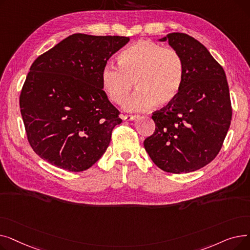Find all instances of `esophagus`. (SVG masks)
Instances as JSON below:
<instances>
[{
  "mask_svg": "<svg viewBox=\"0 0 250 250\" xmlns=\"http://www.w3.org/2000/svg\"><path fill=\"white\" fill-rule=\"evenodd\" d=\"M122 118L124 121L128 122V121H135L136 118H138V116L137 115H123Z\"/></svg>",
  "mask_w": 250,
  "mask_h": 250,
  "instance_id": "34e87169",
  "label": "esophagus"
}]
</instances>
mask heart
<instances>
[{
  "label": "heart",
  "instance_id": "heart-1",
  "mask_svg": "<svg viewBox=\"0 0 250 250\" xmlns=\"http://www.w3.org/2000/svg\"><path fill=\"white\" fill-rule=\"evenodd\" d=\"M118 64H104L101 83L108 98L117 104L127 98L135 84L138 91L124 105L129 112L146 111L154 104L157 107L171 104L185 81L179 52L152 42L140 41L122 50Z\"/></svg>",
  "mask_w": 250,
  "mask_h": 250
}]
</instances>
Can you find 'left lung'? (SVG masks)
Instances as JSON below:
<instances>
[{
	"label": "left lung",
	"mask_w": 250,
	"mask_h": 250,
	"mask_svg": "<svg viewBox=\"0 0 250 250\" xmlns=\"http://www.w3.org/2000/svg\"><path fill=\"white\" fill-rule=\"evenodd\" d=\"M159 42L182 57L185 81L177 98L153 113L156 128L144 147L163 171L188 173L208 164L222 148L232 118L229 86L221 64L193 37L173 32Z\"/></svg>",
	"instance_id": "obj_1"
}]
</instances>
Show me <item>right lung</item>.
Returning a JSON list of instances; mask_svg holds the SVG:
<instances>
[{
  "label": "right lung",
  "instance_id": "1",
  "mask_svg": "<svg viewBox=\"0 0 250 250\" xmlns=\"http://www.w3.org/2000/svg\"><path fill=\"white\" fill-rule=\"evenodd\" d=\"M128 42L75 33L33 62L20 109L28 142L41 158L72 172L101 158L113 127L123 122L103 91L101 72Z\"/></svg>",
  "mask_w": 250,
  "mask_h": 250
}]
</instances>
